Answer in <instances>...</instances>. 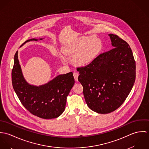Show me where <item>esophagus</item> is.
Here are the masks:
<instances>
[{
  "instance_id": "esophagus-1",
  "label": "esophagus",
  "mask_w": 149,
  "mask_h": 149,
  "mask_svg": "<svg viewBox=\"0 0 149 149\" xmlns=\"http://www.w3.org/2000/svg\"><path fill=\"white\" fill-rule=\"evenodd\" d=\"M79 73H77V72H74L73 73V76H74V80L77 81H78V76H79Z\"/></svg>"
}]
</instances>
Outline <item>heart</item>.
<instances>
[{
  "mask_svg": "<svg viewBox=\"0 0 149 149\" xmlns=\"http://www.w3.org/2000/svg\"><path fill=\"white\" fill-rule=\"evenodd\" d=\"M102 48V42L98 38L81 37L64 47V53L74 56L73 63L77 66H85L91 63Z\"/></svg>",
  "mask_w": 149,
  "mask_h": 149,
  "instance_id": "1",
  "label": "heart"
}]
</instances>
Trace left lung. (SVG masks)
I'll return each instance as SVG.
<instances>
[{
	"mask_svg": "<svg viewBox=\"0 0 149 149\" xmlns=\"http://www.w3.org/2000/svg\"><path fill=\"white\" fill-rule=\"evenodd\" d=\"M108 36L113 48L77 68L88 106L102 114L114 111L123 103L136 77L135 61L129 45L117 35Z\"/></svg>",
	"mask_w": 149,
	"mask_h": 149,
	"instance_id": "left-lung-1",
	"label": "left lung"
}]
</instances>
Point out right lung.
Wrapping results in <instances>:
<instances>
[{
  "label": "right lung",
  "instance_id": "add662e5",
  "mask_svg": "<svg viewBox=\"0 0 149 149\" xmlns=\"http://www.w3.org/2000/svg\"><path fill=\"white\" fill-rule=\"evenodd\" d=\"M37 40H28L22 45ZM11 77L13 88L22 105L31 114L45 119H54L63 113L67 96L74 84L73 73L70 72L57 76L44 85H30L22 74L18 52L14 56Z\"/></svg>",
  "mask_w": 149,
  "mask_h": 149
}]
</instances>
